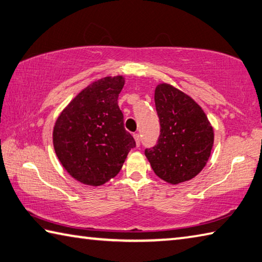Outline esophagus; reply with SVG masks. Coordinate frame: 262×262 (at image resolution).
<instances>
[{"mask_svg": "<svg viewBox=\"0 0 262 262\" xmlns=\"http://www.w3.org/2000/svg\"><path fill=\"white\" fill-rule=\"evenodd\" d=\"M134 139H135V142H136V146H140L141 144V135L140 134H134Z\"/></svg>", "mask_w": 262, "mask_h": 262, "instance_id": "1", "label": "esophagus"}]
</instances>
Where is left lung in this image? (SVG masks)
<instances>
[{
  "instance_id": "1",
  "label": "left lung",
  "mask_w": 262,
  "mask_h": 262,
  "mask_svg": "<svg viewBox=\"0 0 262 262\" xmlns=\"http://www.w3.org/2000/svg\"><path fill=\"white\" fill-rule=\"evenodd\" d=\"M155 103L160 136L158 144L145 150V157L161 180L170 184L187 182L207 164L213 127L198 103L172 84H157Z\"/></svg>"
}]
</instances>
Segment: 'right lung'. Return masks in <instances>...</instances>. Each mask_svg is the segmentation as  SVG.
<instances>
[{
	"instance_id": "right-lung-1",
	"label": "right lung",
	"mask_w": 262,
	"mask_h": 262,
	"mask_svg": "<svg viewBox=\"0 0 262 262\" xmlns=\"http://www.w3.org/2000/svg\"><path fill=\"white\" fill-rule=\"evenodd\" d=\"M123 84L122 75L96 80L68 104L55 122L57 158L71 177L85 185L98 187L115 178L135 146L118 105Z\"/></svg>"
}]
</instances>
